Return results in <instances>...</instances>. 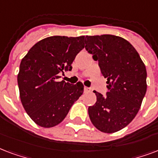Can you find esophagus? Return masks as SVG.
<instances>
[{
	"label": "esophagus",
	"instance_id": "esophagus-1",
	"mask_svg": "<svg viewBox=\"0 0 158 158\" xmlns=\"http://www.w3.org/2000/svg\"><path fill=\"white\" fill-rule=\"evenodd\" d=\"M90 90H90L89 87H86V86H85V87H84V92H85V93L90 92Z\"/></svg>",
	"mask_w": 158,
	"mask_h": 158
}]
</instances>
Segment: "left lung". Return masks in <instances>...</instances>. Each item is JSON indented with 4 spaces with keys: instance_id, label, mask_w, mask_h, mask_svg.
<instances>
[{
    "instance_id": "left-lung-1",
    "label": "left lung",
    "mask_w": 158,
    "mask_h": 158,
    "mask_svg": "<svg viewBox=\"0 0 158 158\" xmlns=\"http://www.w3.org/2000/svg\"><path fill=\"white\" fill-rule=\"evenodd\" d=\"M85 49L98 61L107 78L109 91L103 96L94 91L96 102L89 106L93 125L112 134L128 125L139 112L147 90L146 67L133 45L111 35L85 36Z\"/></svg>"
}]
</instances>
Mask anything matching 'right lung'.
<instances>
[{"label": "right lung", "instance_id": "add662e5", "mask_svg": "<svg viewBox=\"0 0 158 158\" xmlns=\"http://www.w3.org/2000/svg\"><path fill=\"white\" fill-rule=\"evenodd\" d=\"M85 36H51L35 44L21 60L17 81L23 107L34 122L52 128L62 122L84 85L57 81L59 73L72 69L85 47Z\"/></svg>", "mask_w": 158, "mask_h": 158}]
</instances>
